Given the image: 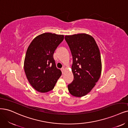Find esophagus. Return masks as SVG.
I'll use <instances>...</instances> for the list:
<instances>
[{
	"instance_id": "34e87169",
	"label": "esophagus",
	"mask_w": 128,
	"mask_h": 128,
	"mask_svg": "<svg viewBox=\"0 0 128 128\" xmlns=\"http://www.w3.org/2000/svg\"><path fill=\"white\" fill-rule=\"evenodd\" d=\"M61 70H62V73H63V72H64V70H65V68H61Z\"/></svg>"
}]
</instances>
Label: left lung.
Returning <instances> with one entry per match:
<instances>
[{
    "label": "left lung",
    "mask_w": 128,
    "mask_h": 128,
    "mask_svg": "<svg viewBox=\"0 0 128 128\" xmlns=\"http://www.w3.org/2000/svg\"><path fill=\"white\" fill-rule=\"evenodd\" d=\"M65 40L73 57L74 80L68 90L72 96L82 97L92 90L101 76L100 50L94 38L88 34L66 35Z\"/></svg>",
    "instance_id": "obj_1"
}]
</instances>
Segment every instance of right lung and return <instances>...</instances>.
<instances>
[{"instance_id": "obj_1", "label": "right lung", "mask_w": 128, "mask_h": 128, "mask_svg": "<svg viewBox=\"0 0 128 128\" xmlns=\"http://www.w3.org/2000/svg\"><path fill=\"white\" fill-rule=\"evenodd\" d=\"M64 35L45 32L36 37L28 46L24 70L28 82L38 92L53 90L62 72L56 66L53 54Z\"/></svg>"}]
</instances>
